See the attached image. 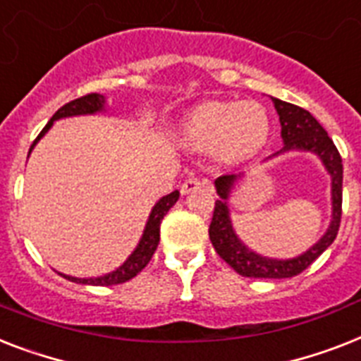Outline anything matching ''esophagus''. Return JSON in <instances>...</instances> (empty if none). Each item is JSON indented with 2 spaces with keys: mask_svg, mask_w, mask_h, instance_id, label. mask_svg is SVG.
Masks as SVG:
<instances>
[{
  "mask_svg": "<svg viewBox=\"0 0 361 361\" xmlns=\"http://www.w3.org/2000/svg\"><path fill=\"white\" fill-rule=\"evenodd\" d=\"M206 185V181L200 180V178H187L183 183H181V195H189V192H192V190L200 189V187Z\"/></svg>",
  "mask_w": 361,
  "mask_h": 361,
  "instance_id": "34e87169",
  "label": "esophagus"
}]
</instances>
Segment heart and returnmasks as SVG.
<instances>
[{
  "label": "heart",
  "mask_w": 361,
  "mask_h": 361,
  "mask_svg": "<svg viewBox=\"0 0 361 361\" xmlns=\"http://www.w3.org/2000/svg\"><path fill=\"white\" fill-rule=\"evenodd\" d=\"M181 139L195 152H213L226 165L250 159L269 140L271 120L257 102H206L181 120Z\"/></svg>",
  "instance_id": "b5f03b06"
}]
</instances>
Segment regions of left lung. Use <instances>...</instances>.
Instances as JSON below:
<instances>
[{
  "mask_svg": "<svg viewBox=\"0 0 361 361\" xmlns=\"http://www.w3.org/2000/svg\"><path fill=\"white\" fill-rule=\"evenodd\" d=\"M274 109L280 116L282 126V150L269 155L265 161H271L278 155L289 154V152H306V154L317 155V159L323 163L324 171L330 176V195H332V215L330 224L323 237L313 247L295 257H267L248 248L239 239L233 230L230 211V195L237 181L243 180L245 174H228L215 180V189L219 200L215 202L213 221L209 226V239L215 247L216 254L228 263L235 272L247 278H291L297 276L304 269L312 265L324 250L334 243L338 235L339 222H341V200H343V163L338 148L334 140L328 137L324 128L313 118L312 113L298 107V105L287 104L282 99L272 98Z\"/></svg>",
  "mask_w": 361,
  "mask_h": 361,
  "instance_id": "obj_1",
  "label": "left lung"
}]
</instances>
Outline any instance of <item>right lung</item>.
Instances as JSON below:
<instances>
[{
	"label": "right lung",
	"instance_id": "add662e5",
	"mask_svg": "<svg viewBox=\"0 0 361 361\" xmlns=\"http://www.w3.org/2000/svg\"><path fill=\"white\" fill-rule=\"evenodd\" d=\"M107 98L104 94H87L83 98H78L70 104L63 105L57 113L51 116L46 128L40 131L37 139H35L33 146L29 148V154L33 152V148L37 146V142L42 139L44 135L51 130L55 120L61 118H70V116H87V114H98V113H107ZM180 198V190H174L171 195L163 196L159 200L155 202V206L152 207L150 215H148V221H146V226L142 230V235H140L139 243L135 250L131 252L128 259L120 267H116L114 271L107 272V274H102V276H92V278H78V276H70V274H63L64 278H68L70 282L75 283H83V286H116V283H124L128 280H131L133 276H137L154 256L155 248L159 245V226L163 216L169 213L172 206Z\"/></svg>",
	"mask_w": 361,
	"mask_h": 361
}]
</instances>
